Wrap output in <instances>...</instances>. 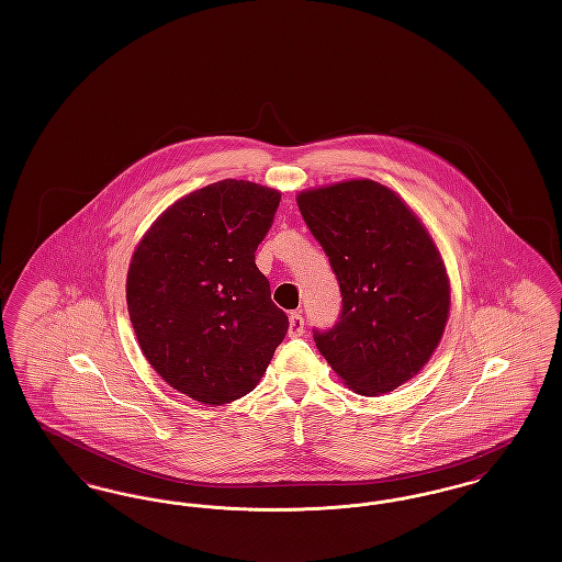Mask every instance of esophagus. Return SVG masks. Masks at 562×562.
I'll return each mask as SVG.
<instances>
[{
    "mask_svg": "<svg viewBox=\"0 0 562 562\" xmlns=\"http://www.w3.org/2000/svg\"><path fill=\"white\" fill-rule=\"evenodd\" d=\"M303 335V316L293 312L289 318V337H301Z\"/></svg>",
    "mask_w": 562,
    "mask_h": 562,
    "instance_id": "1",
    "label": "esophagus"
}]
</instances>
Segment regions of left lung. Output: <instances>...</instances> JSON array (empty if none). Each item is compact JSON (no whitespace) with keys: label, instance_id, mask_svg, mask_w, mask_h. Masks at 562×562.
Returning a JSON list of instances; mask_svg holds the SVG:
<instances>
[{"label":"left lung","instance_id":"8db88e82","mask_svg":"<svg viewBox=\"0 0 562 562\" xmlns=\"http://www.w3.org/2000/svg\"><path fill=\"white\" fill-rule=\"evenodd\" d=\"M296 204L344 296L335 326L314 328L316 348L353 392H394L426 367L449 318L436 244L392 189L369 179L301 191Z\"/></svg>","mask_w":562,"mask_h":562}]
</instances>
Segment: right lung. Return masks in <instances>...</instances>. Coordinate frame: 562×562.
I'll use <instances>...</instances> for the list:
<instances>
[{"label":"right lung","mask_w":562,"mask_h":562,"mask_svg":"<svg viewBox=\"0 0 562 562\" xmlns=\"http://www.w3.org/2000/svg\"><path fill=\"white\" fill-rule=\"evenodd\" d=\"M280 191L225 179L175 202L134 250L126 301L161 379L202 404L246 396L289 330L255 250Z\"/></svg>","instance_id":"right-lung-1"}]
</instances>
